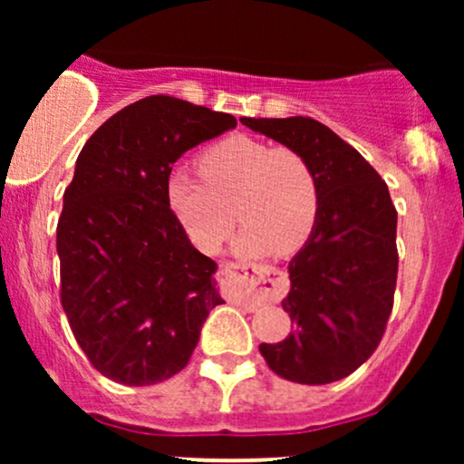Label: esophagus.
<instances>
[{"label": "esophagus", "mask_w": 464, "mask_h": 464, "mask_svg": "<svg viewBox=\"0 0 464 464\" xmlns=\"http://www.w3.org/2000/svg\"><path fill=\"white\" fill-rule=\"evenodd\" d=\"M225 290L228 301L257 307L276 301L285 292V275L273 266L231 262L225 266Z\"/></svg>", "instance_id": "obj_1"}]
</instances>
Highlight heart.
Returning <instances> with one entry per match:
<instances>
[{
	"mask_svg": "<svg viewBox=\"0 0 464 464\" xmlns=\"http://www.w3.org/2000/svg\"><path fill=\"white\" fill-rule=\"evenodd\" d=\"M202 180L172 172L165 205L194 246L216 253L231 236L236 214L244 222L236 248L246 255L303 248L314 231L321 191L312 163L295 148L236 135L198 157Z\"/></svg>",
	"mask_w": 464,
	"mask_h": 464,
	"instance_id": "obj_1",
	"label": "heart"
}]
</instances>
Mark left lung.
Here are the masks:
<instances>
[{"label":"left lung","instance_id":"left-lung-1","mask_svg":"<svg viewBox=\"0 0 464 464\" xmlns=\"http://www.w3.org/2000/svg\"><path fill=\"white\" fill-rule=\"evenodd\" d=\"M242 124L299 150L321 191L310 239L292 257L281 305L295 332L259 344L266 364L296 384H329L375 353L397 285V209L386 183L362 154L312 117Z\"/></svg>","mask_w":464,"mask_h":464}]
</instances>
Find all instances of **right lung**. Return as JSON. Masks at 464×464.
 <instances>
[{"label": "right lung", "instance_id": "right-lung-1", "mask_svg": "<svg viewBox=\"0 0 464 464\" xmlns=\"http://www.w3.org/2000/svg\"><path fill=\"white\" fill-rule=\"evenodd\" d=\"M237 126L228 113L148 95L106 120L78 154L56 227L61 303L95 371L152 386L188 366L202 323L225 303L165 205L172 163Z\"/></svg>", "mask_w": 464, "mask_h": 464}]
</instances>
